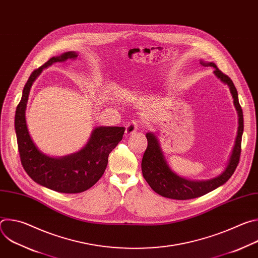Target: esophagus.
Masks as SVG:
<instances>
[{"mask_svg":"<svg viewBox=\"0 0 258 258\" xmlns=\"http://www.w3.org/2000/svg\"><path fill=\"white\" fill-rule=\"evenodd\" d=\"M138 130V124L136 121H131L126 124L125 126V136L128 137V136H132L133 134H135Z\"/></svg>","mask_w":258,"mask_h":258,"instance_id":"1","label":"esophagus"}]
</instances>
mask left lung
Returning <instances> with one entry per match:
<instances>
[{
	"label": "left lung",
	"mask_w": 258,
	"mask_h": 258,
	"mask_svg": "<svg viewBox=\"0 0 258 258\" xmlns=\"http://www.w3.org/2000/svg\"><path fill=\"white\" fill-rule=\"evenodd\" d=\"M200 64L203 66H211L214 68L213 75L227 85L230 89L232 97L234 99V105L238 113V132L235 140L234 148L232 150L229 162L225 170L219 175L205 180H192L182 177L175 173L168 165L163 151L160 147L159 140L155 134L149 132L146 134L148 147L144 153L142 159V172L146 181L149 183L154 192L157 194L175 200H187L203 196L214 189L223 186L225 182L232 176L237 165L239 163L241 154V142L244 130L243 111L239 104L238 92L234 86L232 80L224 75L213 62H205L200 60Z\"/></svg>",
	"instance_id": "8db88e82"
}]
</instances>
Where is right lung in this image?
Returning <instances> with one entry per match:
<instances>
[{"label": "right lung", "instance_id": "right-lung-1", "mask_svg": "<svg viewBox=\"0 0 258 258\" xmlns=\"http://www.w3.org/2000/svg\"><path fill=\"white\" fill-rule=\"evenodd\" d=\"M78 57L79 53L75 51L65 52L52 57L31 73L16 108L14 123L20 159L26 173L39 185L65 194L82 193L95 185L106 169L110 152L124 134L123 126H97L80 151L62 157L43 153L32 141L26 124L25 110L33 82L43 69L56 62L75 60Z\"/></svg>", "mask_w": 258, "mask_h": 258}]
</instances>
